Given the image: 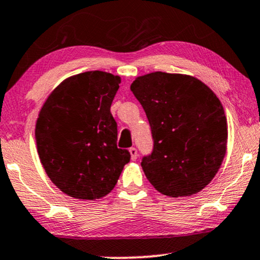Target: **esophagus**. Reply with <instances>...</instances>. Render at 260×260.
Returning <instances> with one entry per match:
<instances>
[{
	"label": "esophagus",
	"mask_w": 260,
	"mask_h": 260,
	"mask_svg": "<svg viewBox=\"0 0 260 260\" xmlns=\"http://www.w3.org/2000/svg\"><path fill=\"white\" fill-rule=\"evenodd\" d=\"M129 153H131V158H132V160H136L138 158V151L136 147H131Z\"/></svg>",
	"instance_id": "34e87169"
}]
</instances>
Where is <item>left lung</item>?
<instances>
[{"mask_svg": "<svg viewBox=\"0 0 260 260\" xmlns=\"http://www.w3.org/2000/svg\"><path fill=\"white\" fill-rule=\"evenodd\" d=\"M131 91L152 133V153L141 160L147 180L173 198L198 193L217 174L226 151V117L217 96L199 79L164 72L138 77Z\"/></svg>", "mask_w": 260, "mask_h": 260, "instance_id": "1", "label": "left lung"}]
</instances>
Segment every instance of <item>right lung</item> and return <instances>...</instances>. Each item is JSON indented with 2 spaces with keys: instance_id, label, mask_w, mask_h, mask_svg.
Segmentation results:
<instances>
[{
  "instance_id": "add662e5",
  "label": "right lung",
  "mask_w": 260,
  "mask_h": 260,
  "mask_svg": "<svg viewBox=\"0 0 260 260\" xmlns=\"http://www.w3.org/2000/svg\"><path fill=\"white\" fill-rule=\"evenodd\" d=\"M121 78L91 71L67 78L47 98L36 122V143L45 173L57 188L77 199L111 192L128 150L116 145L110 113Z\"/></svg>"
}]
</instances>
